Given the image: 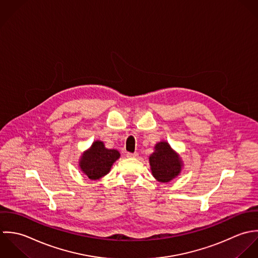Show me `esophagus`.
<instances>
[{"label": "esophagus", "mask_w": 258, "mask_h": 258, "mask_svg": "<svg viewBox=\"0 0 258 258\" xmlns=\"http://www.w3.org/2000/svg\"><path fill=\"white\" fill-rule=\"evenodd\" d=\"M139 154L138 153H126L127 157H138Z\"/></svg>", "instance_id": "1"}]
</instances>
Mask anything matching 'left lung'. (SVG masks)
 <instances>
[{"label":"left lung","instance_id":"1","mask_svg":"<svg viewBox=\"0 0 258 258\" xmlns=\"http://www.w3.org/2000/svg\"><path fill=\"white\" fill-rule=\"evenodd\" d=\"M155 150L150 157L153 175L161 182H168L180 172L181 160L167 143H158Z\"/></svg>","mask_w":258,"mask_h":258}]
</instances>
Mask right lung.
<instances>
[{"label": "right lung", "instance_id": "right-lung-1", "mask_svg": "<svg viewBox=\"0 0 258 258\" xmlns=\"http://www.w3.org/2000/svg\"><path fill=\"white\" fill-rule=\"evenodd\" d=\"M119 157L115 150H107L103 142L97 141L92 148L86 152L81 159L80 166L90 179H98L105 175L112 163Z\"/></svg>", "mask_w": 258, "mask_h": 258}]
</instances>
